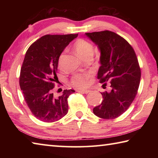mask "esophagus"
<instances>
[{"mask_svg":"<svg viewBox=\"0 0 158 158\" xmlns=\"http://www.w3.org/2000/svg\"><path fill=\"white\" fill-rule=\"evenodd\" d=\"M77 91L79 92V93H85V94H87V93H89V92H90V90H77Z\"/></svg>","mask_w":158,"mask_h":158,"instance_id":"34e87169","label":"esophagus"}]
</instances>
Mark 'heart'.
Returning <instances> with one entry per match:
<instances>
[{
    "instance_id": "b5f03b06",
    "label": "heart",
    "mask_w": 158,
    "mask_h": 158,
    "mask_svg": "<svg viewBox=\"0 0 158 158\" xmlns=\"http://www.w3.org/2000/svg\"><path fill=\"white\" fill-rule=\"evenodd\" d=\"M73 48L77 54L83 59L91 58L94 52L93 44L86 40L80 38L78 39L73 44ZM64 53H61L58 60V66L59 68H62V59ZM91 74L89 73H77L72 77L70 80L71 84L78 89H84L89 84V81Z\"/></svg>"
}]
</instances>
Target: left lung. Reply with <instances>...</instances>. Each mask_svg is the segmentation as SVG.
<instances>
[{
  "label": "left lung",
  "instance_id": "8db88e82",
  "mask_svg": "<svg viewBox=\"0 0 158 158\" xmlns=\"http://www.w3.org/2000/svg\"><path fill=\"white\" fill-rule=\"evenodd\" d=\"M85 35L100 50L101 66L98 73L100 83L110 84V91L101 93L103 100L93 113L103 119H114L130 107L137 94L141 69L135 50L127 40L109 31Z\"/></svg>",
  "mask_w": 158,
  "mask_h": 158
}]
</instances>
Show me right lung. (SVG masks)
<instances>
[{
    "instance_id": "1",
    "label": "right lung",
    "mask_w": 158,
    "mask_h": 158,
    "mask_svg": "<svg viewBox=\"0 0 158 158\" xmlns=\"http://www.w3.org/2000/svg\"><path fill=\"white\" fill-rule=\"evenodd\" d=\"M77 36L78 34L46 35L34 42L26 53L19 85L31 113L40 121L55 122L68 113V98L74 90H64L59 97L52 92L58 81V58Z\"/></svg>"
}]
</instances>
